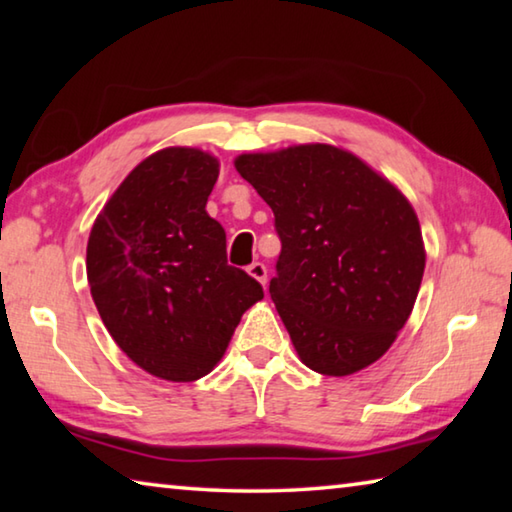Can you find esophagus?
<instances>
[{"label":"esophagus","instance_id":"esophagus-1","mask_svg":"<svg viewBox=\"0 0 512 512\" xmlns=\"http://www.w3.org/2000/svg\"><path fill=\"white\" fill-rule=\"evenodd\" d=\"M248 275L255 277V280H257L259 284H264V287H266L268 271H266V266H264L262 262H253V264H250V266H248Z\"/></svg>","mask_w":512,"mask_h":512}]
</instances>
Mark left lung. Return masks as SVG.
Instances as JSON below:
<instances>
[{"mask_svg":"<svg viewBox=\"0 0 512 512\" xmlns=\"http://www.w3.org/2000/svg\"><path fill=\"white\" fill-rule=\"evenodd\" d=\"M235 167L275 214L268 291L300 361L329 377L375 363L409 320L427 259L406 196L332 144L244 153Z\"/></svg>","mask_w":512,"mask_h":512,"instance_id":"8db88e82","label":"left lung"}]
</instances>
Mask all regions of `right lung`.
<instances>
[{
  "label": "right lung",
  "instance_id": "obj_1",
  "mask_svg": "<svg viewBox=\"0 0 512 512\" xmlns=\"http://www.w3.org/2000/svg\"><path fill=\"white\" fill-rule=\"evenodd\" d=\"M219 160L169 146L128 173L92 225L88 282L126 357L167 381L212 372L262 284L225 257V230L205 212Z\"/></svg>",
  "mask_w": 512,
  "mask_h": 512
}]
</instances>
